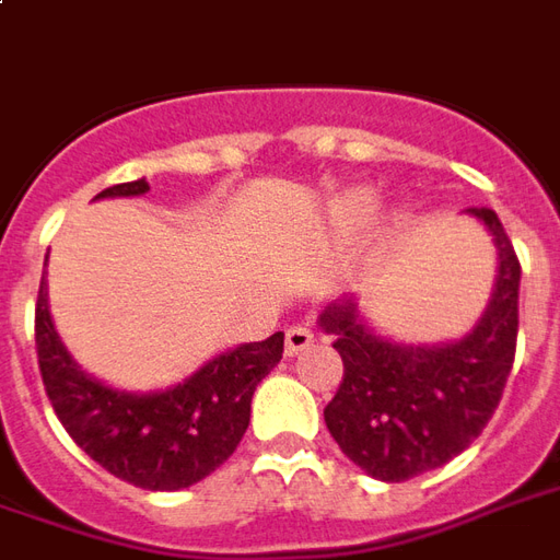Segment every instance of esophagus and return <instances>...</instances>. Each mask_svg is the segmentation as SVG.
I'll return each instance as SVG.
<instances>
[{
	"instance_id": "34e87169",
	"label": "esophagus",
	"mask_w": 560,
	"mask_h": 560,
	"mask_svg": "<svg viewBox=\"0 0 560 560\" xmlns=\"http://www.w3.org/2000/svg\"><path fill=\"white\" fill-rule=\"evenodd\" d=\"M312 342H315V334H312L308 327H303V324H296V327H291V330L284 334V351H288V358L303 354Z\"/></svg>"
}]
</instances>
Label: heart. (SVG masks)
I'll list each match as a JSON object with an SVG mask.
<instances>
[{
  "instance_id": "b5f03b06",
  "label": "heart",
  "mask_w": 560,
  "mask_h": 560,
  "mask_svg": "<svg viewBox=\"0 0 560 560\" xmlns=\"http://www.w3.org/2000/svg\"><path fill=\"white\" fill-rule=\"evenodd\" d=\"M373 212H375L373 194H370V190H351V194H346V197L336 199L334 224L339 226V230L351 233V230H361L363 224H370Z\"/></svg>"
}]
</instances>
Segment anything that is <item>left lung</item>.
Listing matches in <instances>:
<instances>
[{
    "instance_id": "8db88e82",
    "label": "left lung",
    "mask_w": 560,
    "mask_h": 560,
    "mask_svg": "<svg viewBox=\"0 0 560 560\" xmlns=\"http://www.w3.org/2000/svg\"><path fill=\"white\" fill-rule=\"evenodd\" d=\"M498 248V279L470 334L436 346H406L375 334L354 296L320 312L346 363L324 421L339 448L366 476L406 482L436 470L479 436L498 409L518 339L522 267L491 209H467Z\"/></svg>"
}]
</instances>
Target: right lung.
I'll return each instance as SVG.
<instances>
[{"label": "right lung", "mask_w": 560, "mask_h": 560, "mask_svg": "<svg viewBox=\"0 0 560 560\" xmlns=\"http://www.w3.org/2000/svg\"><path fill=\"white\" fill-rule=\"evenodd\" d=\"M148 182L105 187L96 199L142 197ZM35 348L45 390L66 433L100 467L144 488L178 491L214 472L252 421L254 388L281 361L284 334L242 342L163 390H120L88 375L62 346L42 276L35 303Z\"/></svg>", "instance_id": "1"}]
</instances>
